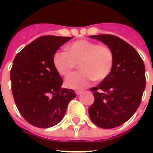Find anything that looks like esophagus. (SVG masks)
<instances>
[{
	"label": "esophagus",
	"mask_w": 153,
	"mask_h": 153,
	"mask_svg": "<svg viewBox=\"0 0 153 153\" xmlns=\"http://www.w3.org/2000/svg\"><path fill=\"white\" fill-rule=\"evenodd\" d=\"M75 93H76L77 95H79V94H81L82 93V91H75Z\"/></svg>",
	"instance_id": "esophagus-1"
}]
</instances>
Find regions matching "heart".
Returning a JSON list of instances; mask_svg holds the SVG:
<instances>
[{
	"instance_id": "heart-1",
	"label": "heart",
	"mask_w": 153,
	"mask_h": 153,
	"mask_svg": "<svg viewBox=\"0 0 153 153\" xmlns=\"http://www.w3.org/2000/svg\"><path fill=\"white\" fill-rule=\"evenodd\" d=\"M52 61L62 76L71 74L79 63L80 71L67 77L65 84L68 88L83 89L94 80L101 82L106 79L114 66V55L108 47L82 39L68 44L66 51H56Z\"/></svg>"
}]
</instances>
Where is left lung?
I'll return each instance as SVG.
<instances>
[{
    "instance_id": "obj_1",
    "label": "left lung",
    "mask_w": 153,
    "mask_h": 153,
    "mask_svg": "<svg viewBox=\"0 0 153 153\" xmlns=\"http://www.w3.org/2000/svg\"><path fill=\"white\" fill-rule=\"evenodd\" d=\"M90 37L111 49L114 62L106 79L91 89L94 102L89 108V115L92 122L100 128H115L128 121L140 105L146 85L145 64L137 51L116 36Z\"/></svg>"
}]
</instances>
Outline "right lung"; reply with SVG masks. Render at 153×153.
<instances>
[{"instance_id": "1", "label": "right lung", "mask_w": 153, "mask_h": 153, "mask_svg": "<svg viewBox=\"0 0 153 153\" xmlns=\"http://www.w3.org/2000/svg\"><path fill=\"white\" fill-rule=\"evenodd\" d=\"M73 37L44 36L25 47L13 60L12 92L21 116L29 124L46 128L57 125L74 90L61 88L62 81L53 65V55Z\"/></svg>"}]
</instances>
